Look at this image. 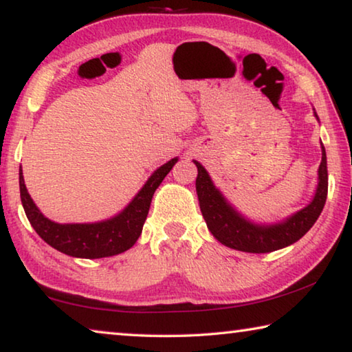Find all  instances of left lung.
I'll use <instances>...</instances> for the list:
<instances>
[{
  "label": "left lung",
  "mask_w": 352,
  "mask_h": 352,
  "mask_svg": "<svg viewBox=\"0 0 352 352\" xmlns=\"http://www.w3.org/2000/svg\"><path fill=\"white\" fill-rule=\"evenodd\" d=\"M197 166L199 175L195 180L200 210L206 220V225L212 236L223 245L247 253H269L284 248L300 241L312 225L317 222L323 211L327 197V166L326 151L321 144V163L318 169V188L311 205L298 211L283 223L259 226L247 222L231 208L222 194L214 188L210 175L204 166L194 162Z\"/></svg>",
  "instance_id": "1"
}]
</instances>
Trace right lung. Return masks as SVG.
<instances>
[{
  "label": "right lung",
  "mask_w": 352,
  "mask_h": 352,
  "mask_svg": "<svg viewBox=\"0 0 352 352\" xmlns=\"http://www.w3.org/2000/svg\"><path fill=\"white\" fill-rule=\"evenodd\" d=\"M175 163L177 158L170 160L155 170L138 195L132 200V204L119 216L105 220V222L68 225L51 222L38 211L31 195L28 194L25 180H23V172L20 169L21 204L32 228L52 248L68 256H74V258H107V256L126 252L138 241L148 208H151L155 189L160 186V183L164 180V177L169 174Z\"/></svg>",
  "instance_id": "obj_1"
}]
</instances>
